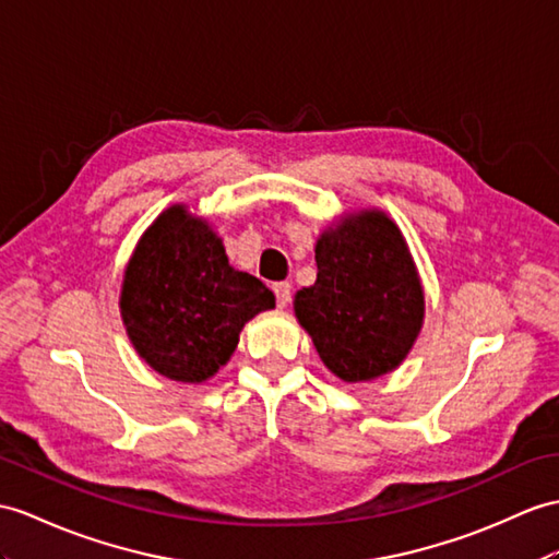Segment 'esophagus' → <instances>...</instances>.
Masks as SVG:
<instances>
[{"label": "esophagus", "mask_w": 559, "mask_h": 559, "mask_svg": "<svg viewBox=\"0 0 559 559\" xmlns=\"http://www.w3.org/2000/svg\"><path fill=\"white\" fill-rule=\"evenodd\" d=\"M272 292H275L280 308L289 306V301H292V284L289 282H275L272 284Z\"/></svg>", "instance_id": "esophagus-1"}]
</instances>
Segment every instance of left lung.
Returning <instances> with one entry per match:
<instances>
[{"label": "left lung", "mask_w": 559, "mask_h": 559, "mask_svg": "<svg viewBox=\"0 0 559 559\" xmlns=\"http://www.w3.org/2000/svg\"><path fill=\"white\" fill-rule=\"evenodd\" d=\"M318 280L294 298L322 362L367 382L403 362L425 318V294L401 229L379 211L350 215L318 239Z\"/></svg>", "instance_id": "obj_1"}]
</instances>
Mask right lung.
I'll list each match as a JSON object with an SVG mask.
<instances>
[{
	"label": "right lung",
	"mask_w": 559,
	"mask_h": 559,
	"mask_svg": "<svg viewBox=\"0 0 559 559\" xmlns=\"http://www.w3.org/2000/svg\"><path fill=\"white\" fill-rule=\"evenodd\" d=\"M275 308L265 284L229 267L213 229L173 206L146 229L126 270L122 322L163 377L206 382L233 356L241 326Z\"/></svg>",
	"instance_id": "1"
}]
</instances>
